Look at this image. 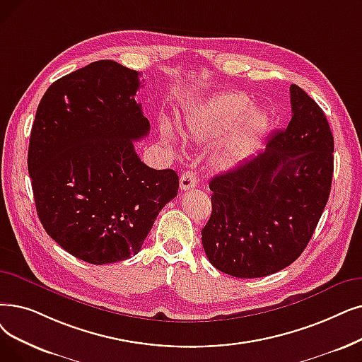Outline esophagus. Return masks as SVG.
<instances>
[{"label": "esophagus", "mask_w": 362, "mask_h": 362, "mask_svg": "<svg viewBox=\"0 0 362 362\" xmlns=\"http://www.w3.org/2000/svg\"><path fill=\"white\" fill-rule=\"evenodd\" d=\"M198 183V179H197V175L194 171H185L183 175L180 176V189L182 191H187V189H192V187H195Z\"/></svg>", "instance_id": "obj_1"}]
</instances>
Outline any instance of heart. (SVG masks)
<instances>
[{"mask_svg": "<svg viewBox=\"0 0 362 362\" xmlns=\"http://www.w3.org/2000/svg\"><path fill=\"white\" fill-rule=\"evenodd\" d=\"M271 122V112L253 106V99L248 94L228 91L216 94L187 114L183 132L195 142H210L230 129L214 156L218 167L229 168L256 149L259 140L268 133ZM163 136L173 140L167 127H163Z\"/></svg>", "mask_w": 362, "mask_h": 362, "instance_id": "heart-1", "label": "heart"}]
</instances>
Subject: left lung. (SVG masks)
<instances>
[{
    "mask_svg": "<svg viewBox=\"0 0 362 362\" xmlns=\"http://www.w3.org/2000/svg\"><path fill=\"white\" fill-rule=\"evenodd\" d=\"M291 121L264 151L210 180L211 216L201 230L216 269L260 278L303 253L329 197L334 140L318 103L290 86Z\"/></svg>",
    "mask_w": 362,
    "mask_h": 362,
    "instance_id": "8db88e82",
    "label": "left lung"
}]
</instances>
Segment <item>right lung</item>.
Instances as JSON below:
<instances>
[{"instance_id":"add662e5","label":"right lung","mask_w":362,"mask_h":362,"mask_svg":"<svg viewBox=\"0 0 362 362\" xmlns=\"http://www.w3.org/2000/svg\"><path fill=\"white\" fill-rule=\"evenodd\" d=\"M139 72L99 60L54 81L30 130L28 171L45 232L93 264L137 255L156 216L177 195L175 170L140 161L149 133L134 100Z\"/></svg>"}]
</instances>
